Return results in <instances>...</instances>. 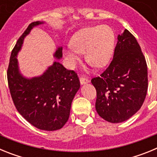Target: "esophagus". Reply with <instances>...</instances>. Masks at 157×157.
<instances>
[{"instance_id":"1","label":"esophagus","mask_w":157,"mask_h":157,"mask_svg":"<svg viewBox=\"0 0 157 157\" xmlns=\"http://www.w3.org/2000/svg\"><path fill=\"white\" fill-rule=\"evenodd\" d=\"M80 83H81V85H84V84H86V83L90 82L89 79L86 78H80Z\"/></svg>"}]
</instances>
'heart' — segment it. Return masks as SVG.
Here are the masks:
<instances>
[{
	"instance_id": "b5f03b06",
	"label": "heart",
	"mask_w": 157,
	"mask_h": 157,
	"mask_svg": "<svg viewBox=\"0 0 157 157\" xmlns=\"http://www.w3.org/2000/svg\"><path fill=\"white\" fill-rule=\"evenodd\" d=\"M115 45V34L107 25L86 27L77 32L71 40V45L64 50L71 67H75L81 59V53H85L89 63L104 67L112 59Z\"/></svg>"
}]
</instances>
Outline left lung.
<instances>
[{
    "instance_id": "8db88e82",
    "label": "left lung",
    "mask_w": 157,
    "mask_h": 157,
    "mask_svg": "<svg viewBox=\"0 0 157 157\" xmlns=\"http://www.w3.org/2000/svg\"><path fill=\"white\" fill-rule=\"evenodd\" d=\"M117 39L109 67L101 77L91 80L97 90V112L112 123L134 116L141 109L148 89L146 61L136 38L125 29Z\"/></svg>"
}]
</instances>
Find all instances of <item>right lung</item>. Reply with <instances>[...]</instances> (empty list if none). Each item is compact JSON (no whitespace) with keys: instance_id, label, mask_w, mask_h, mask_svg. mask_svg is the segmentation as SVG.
Returning a JSON list of instances; mask_svg holds the SVG:
<instances>
[{"instance_id":"1","label":"right lung","mask_w":157,"mask_h":157,"mask_svg":"<svg viewBox=\"0 0 157 157\" xmlns=\"http://www.w3.org/2000/svg\"><path fill=\"white\" fill-rule=\"evenodd\" d=\"M44 21L31 23L14 47L8 65V82L16 109L34 127L43 130H59L67 122L72 101L80 88V82L74 71L67 70L59 60L62 47L53 54L56 59L42 75L27 78L20 71L17 56L24 38L34 27Z\"/></svg>"}]
</instances>
